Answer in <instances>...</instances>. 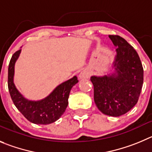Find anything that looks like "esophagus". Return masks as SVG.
Listing matches in <instances>:
<instances>
[{
    "label": "esophagus",
    "mask_w": 152,
    "mask_h": 152,
    "mask_svg": "<svg viewBox=\"0 0 152 152\" xmlns=\"http://www.w3.org/2000/svg\"><path fill=\"white\" fill-rule=\"evenodd\" d=\"M89 73L88 72L86 71V70H83V71H82L80 73V74H79V78L80 79H86V78H88L89 77Z\"/></svg>",
    "instance_id": "obj_1"
}]
</instances>
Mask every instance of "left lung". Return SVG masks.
Masks as SVG:
<instances>
[{
    "label": "left lung",
    "mask_w": 152,
    "mask_h": 152,
    "mask_svg": "<svg viewBox=\"0 0 152 152\" xmlns=\"http://www.w3.org/2000/svg\"><path fill=\"white\" fill-rule=\"evenodd\" d=\"M116 49V73L103 77L91 76L94 100L103 114L118 117L137 103L143 84V67L134 47L121 37L110 35Z\"/></svg>",
    "instance_id": "obj_1"
}]
</instances>
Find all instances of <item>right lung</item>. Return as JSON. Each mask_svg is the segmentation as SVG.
Masks as SVG:
<instances>
[{
	"instance_id": "add662e5",
	"label": "right lung",
	"mask_w": 152,
	"mask_h": 152,
	"mask_svg": "<svg viewBox=\"0 0 152 152\" xmlns=\"http://www.w3.org/2000/svg\"><path fill=\"white\" fill-rule=\"evenodd\" d=\"M21 49L12 55L8 67V89L12 102L18 110L28 121L37 124H49L55 122L64 114L68 105L72 87L78 83L76 76L58 86L43 100L31 101L23 97L13 83L14 66Z\"/></svg>"
}]
</instances>
